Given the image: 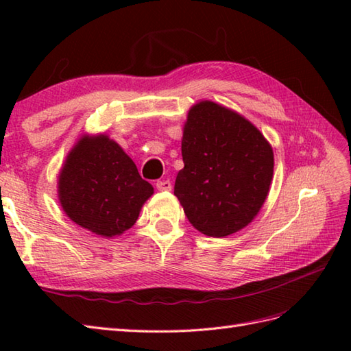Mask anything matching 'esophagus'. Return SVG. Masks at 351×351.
Segmentation results:
<instances>
[{"label":"esophagus","mask_w":351,"mask_h":351,"mask_svg":"<svg viewBox=\"0 0 351 351\" xmlns=\"http://www.w3.org/2000/svg\"><path fill=\"white\" fill-rule=\"evenodd\" d=\"M156 190H160V191H170V190H171V182L167 181V180L156 181Z\"/></svg>","instance_id":"1"}]
</instances>
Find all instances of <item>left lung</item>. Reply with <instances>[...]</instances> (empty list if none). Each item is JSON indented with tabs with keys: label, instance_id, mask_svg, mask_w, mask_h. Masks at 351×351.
<instances>
[{
	"label": "left lung",
	"instance_id": "obj_1",
	"mask_svg": "<svg viewBox=\"0 0 351 351\" xmlns=\"http://www.w3.org/2000/svg\"><path fill=\"white\" fill-rule=\"evenodd\" d=\"M175 196L199 232L223 238L256 217L270 191L274 155L255 125L213 101L189 110Z\"/></svg>",
	"mask_w": 351,
	"mask_h": 351
}]
</instances>
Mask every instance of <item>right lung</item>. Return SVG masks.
Instances as JSON below:
<instances>
[{"label": "right lung", "instance_id": "right-lung-1", "mask_svg": "<svg viewBox=\"0 0 351 351\" xmlns=\"http://www.w3.org/2000/svg\"><path fill=\"white\" fill-rule=\"evenodd\" d=\"M58 202L64 214L90 232L111 238L137 221L154 187L107 134L83 137L71 149L58 173Z\"/></svg>", "mask_w": 351, "mask_h": 351}]
</instances>
